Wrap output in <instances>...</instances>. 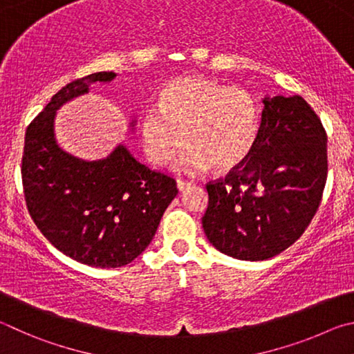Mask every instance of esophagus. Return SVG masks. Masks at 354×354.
Segmentation results:
<instances>
[{"label": "esophagus", "instance_id": "obj_1", "mask_svg": "<svg viewBox=\"0 0 354 354\" xmlns=\"http://www.w3.org/2000/svg\"><path fill=\"white\" fill-rule=\"evenodd\" d=\"M191 182H188V180H177V188L180 189V191H185V189H188V188H191Z\"/></svg>", "mask_w": 354, "mask_h": 354}]
</instances>
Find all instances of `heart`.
Here are the masks:
<instances>
[{"label": "heart", "mask_w": 354, "mask_h": 354, "mask_svg": "<svg viewBox=\"0 0 354 354\" xmlns=\"http://www.w3.org/2000/svg\"><path fill=\"white\" fill-rule=\"evenodd\" d=\"M259 130L257 97L243 86L207 77L174 79L161 91L160 105L141 115V138L147 158L167 165L189 142L177 167L199 174L216 165L230 169L249 157Z\"/></svg>", "instance_id": "heart-1"}]
</instances>
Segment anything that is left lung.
I'll return each instance as SVG.
<instances>
[{
	"mask_svg": "<svg viewBox=\"0 0 354 354\" xmlns=\"http://www.w3.org/2000/svg\"><path fill=\"white\" fill-rule=\"evenodd\" d=\"M258 136L243 163L208 182L202 218L225 255L263 261L286 250L317 213L326 183V132L301 96L264 99Z\"/></svg>",
	"mask_w": 354,
	"mask_h": 354,
	"instance_id": "obj_1",
	"label": "left lung"
}]
</instances>
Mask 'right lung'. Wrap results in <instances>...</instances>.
I'll return each mask as SVG.
<instances>
[{
    "instance_id": "obj_1",
    "label": "right lung",
    "mask_w": 354,
    "mask_h": 354,
    "mask_svg": "<svg viewBox=\"0 0 354 354\" xmlns=\"http://www.w3.org/2000/svg\"><path fill=\"white\" fill-rule=\"evenodd\" d=\"M115 76L95 73L55 93L28 126L21 158L24 201L37 228L66 257L102 269L121 268L145 252L178 193L171 176L141 165L124 146L104 160L84 161L55 142V110Z\"/></svg>"
}]
</instances>
